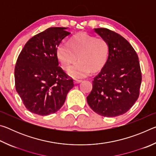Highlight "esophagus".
Masks as SVG:
<instances>
[{
    "label": "esophagus",
    "mask_w": 156,
    "mask_h": 156,
    "mask_svg": "<svg viewBox=\"0 0 156 156\" xmlns=\"http://www.w3.org/2000/svg\"><path fill=\"white\" fill-rule=\"evenodd\" d=\"M82 80H73V83H74V84H78L81 83Z\"/></svg>",
    "instance_id": "1"
}]
</instances>
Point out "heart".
<instances>
[{"label": "heart", "instance_id": "obj_1", "mask_svg": "<svg viewBox=\"0 0 156 156\" xmlns=\"http://www.w3.org/2000/svg\"><path fill=\"white\" fill-rule=\"evenodd\" d=\"M109 47L102 38L83 32L72 36L68 44L62 42L56 49V56L62 67L69 70L76 60L79 62L71 69L69 75L75 78H83L90 72L96 73L106 65Z\"/></svg>", "mask_w": 156, "mask_h": 156}]
</instances>
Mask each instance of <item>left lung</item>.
Returning <instances> with one entry per match:
<instances>
[{
	"mask_svg": "<svg viewBox=\"0 0 156 156\" xmlns=\"http://www.w3.org/2000/svg\"><path fill=\"white\" fill-rule=\"evenodd\" d=\"M109 47L106 65L92 82L87 97L91 109L105 117L125 113L138 98L142 74L138 56L120 34L106 28L94 29Z\"/></svg>",
	"mask_w": 156,
	"mask_h": 156,
	"instance_id": "8db88e82",
	"label": "left lung"
}]
</instances>
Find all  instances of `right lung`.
I'll use <instances>...</instances> for the list:
<instances>
[{
  "label": "right lung",
  "instance_id": "obj_1",
  "mask_svg": "<svg viewBox=\"0 0 156 156\" xmlns=\"http://www.w3.org/2000/svg\"><path fill=\"white\" fill-rule=\"evenodd\" d=\"M65 27H50L36 34L25 44L14 69L16 90L31 113L47 115L58 111L72 79L58 67L56 49L70 33Z\"/></svg>",
  "mask_w": 156,
  "mask_h": 156
}]
</instances>
